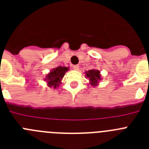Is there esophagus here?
<instances>
[{"label": "esophagus", "mask_w": 149, "mask_h": 149, "mask_svg": "<svg viewBox=\"0 0 149 149\" xmlns=\"http://www.w3.org/2000/svg\"><path fill=\"white\" fill-rule=\"evenodd\" d=\"M72 68H73L74 70H78L79 65H74L73 66H72Z\"/></svg>", "instance_id": "esophagus-1"}]
</instances>
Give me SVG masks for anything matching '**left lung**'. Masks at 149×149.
Returning <instances> with one entry per match:
<instances>
[{"label": "left lung", "instance_id": "1", "mask_svg": "<svg viewBox=\"0 0 149 149\" xmlns=\"http://www.w3.org/2000/svg\"><path fill=\"white\" fill-rule=\"evenodd\" d=\"M86 77H89L90 81V84L92 86H96L98 84V80L101 79V74L98 70H95V69H91L86 72Z\"/></svg>", "mask_w": 149, "mask_h": 149}]
</instances>
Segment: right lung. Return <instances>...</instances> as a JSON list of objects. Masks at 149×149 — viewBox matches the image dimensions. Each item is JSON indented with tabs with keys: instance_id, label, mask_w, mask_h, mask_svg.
<instances>
[{
	"instance_id": "add662e5",
	"label": "right lung",
	"mask_w": 149,
	"mask_h": 149,
	"mask_svg": "<svg viewBox=\"0 0 149 149\" xmlns=\"http://www.w3.org/2000/svg\"><path fill=\"white\" fill-rule=\"evenodd\" d=\"M68 70V68L67 67L58 66L53 68L52 71L46 76L45 81H48V86H54V88L58 86L59 84H60L61 79L64 77L65 72Z\"/></svg>"
}]
</instances>
